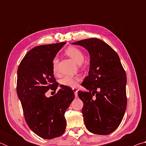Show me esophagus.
I'll list each match as a JSON object with an SVG mask.
<instances>
[{
  "mask_svg": "<svg viewBox=\"0 0 146 146\" xmlns=\"http://www.w3.org/2000/svg\"><path fill=\"white\" fill-rule=\"evenodd\" d=\"M73 90L74 93H75V97H77V96H78V90H77V89H76V88H73Z\"/></svg>",
  "mask_w": 146,
  "mask_h": 146,
  "instance_id": "obj_1",
  "label": "esophagus"
}]
</instances>
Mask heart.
Instances as JSON below:
<instances>
[{
	"instance_id": "obj_1",
	"label": "heart",
	"mask_w": 146,
	"mask_h": 146,
	"mask_svg": "<svg viewBox=\"0 0 146 146\" xmlns=\"http://www.w3.org/2000/svg\"><path fill=\"white\" fill-rule=\"evenodd\" d=\"M65 53L70 56L77 64H81L84 59V56L82 51L76 47H69L65 51ZM58 60L56 57H55L52 60V70L53 72L56 74L58 71ZM80 78L78 76H65L60 80V84L66 87L74 88L77 86Z\"/></svg>"
}]
</instances>
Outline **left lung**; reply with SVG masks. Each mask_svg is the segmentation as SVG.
Here are the masks:
<instances>
[{
	"label": "left lung",
	"instance_id": "left-lung-1",
	"mask_svg": "<svg viewBox=\"0 0 146 146\" xmlns=\"http://www.w3.org/2000/svg\"><path fill=\"white\" fill-rule=\"evenodd\" d=\"M73 44L83 46L90 55V71L82 83L88 91L78 92L86 127L95 134H110L119 126L126 110L125 71L117 52L100 39Z\"/></svg>",
	"mask_w": 146,
	"mask_h": 146
}]
</instances>
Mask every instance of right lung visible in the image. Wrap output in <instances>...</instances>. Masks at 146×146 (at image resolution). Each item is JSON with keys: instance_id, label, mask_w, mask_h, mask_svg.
<instances>
[{"instance_id": "1", "label": "right lung", "mask_w": 146, "mask_h": 146, "mask_svg": "<svg viewBox=\"0 0 146 146\" xmlns=\"http://www.w3.org/2000/svg\"><path fill=\"white\" fill-rule=\"evenodd\" d=\"M66 43L35 47L24 56L17 70V92L26 122L36 135L45 139L58 137L65 131L64 113L75 98L73 91L63 86L52 97L45 95L49 90L58 88L52 60Z\"/></svg>"}]
</instances>
